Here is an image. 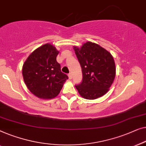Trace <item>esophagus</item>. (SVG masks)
Wrapping results in <instances>:
<instances>
[{
  "instance_id": "esophagus-1",
  "label": "esophagus",
  "mask_w": 146,
  "mask_h": 146,
  "mask_svg": "<svg viewBox=\"0 0 146 146\" xmlns=\"http://www.w3.org/2000/svg\"><path fill=\"white\" fill-rule=\"evenodd\" d=\"M68 77H69V79H72V74H71V73H69Z\"/></svg>"
}]
</instances>
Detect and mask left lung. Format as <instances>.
<instances>
[{
    "mask_svg": "<svg viewBox=\"0 0 146 146\" xmlns=\"http://www.w3.org/2000/svg\"><path fill=\"white\" fill-rule=\"evenodd\" d=\"M81 65L83 81L75 86L82 97L94 100L109 91L116 76L112 55L95 43L87 42L81 48L73 46Z\"/></svg>",
    "mask_w": 146,
    "mask_h": 146,
    "instance_id": "left-lung-1",
    "label": "left lung"
}]
</instances>
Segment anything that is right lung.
<instances>
[{"label": "right lung", "mask_w": 146, "mask_h": 146, "mask_svg": "<svg viewBox=\"0 0 146 146\" xmlns=\"http://www.w3.org/2000/svg\"><path fill=\"white\" fill-rule=\"evenodd\" d=\"M59 53L55 46L46 44L30 54L22 66L26 87L42 99H52L58 95L68 77L61 71L56 57Z\"/></svg>", "instance_id": "add662e5"}]
</instances>
